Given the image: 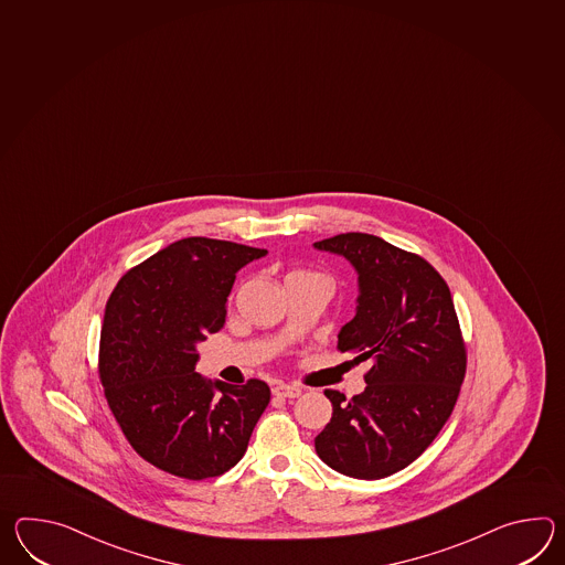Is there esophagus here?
<instances>
[{"instance_id":"obj_1","label":"esophagus","mask_w":565,"mask_h":565,"mask_svg":"<svg viewBox=\"0 0 565 565\" xmlns=\"http://www.w3.org/2000/svg\"><path fill=\"white\" fill-rule=\"evenodd\" d=\"M274 395L277 397H284V399H296V397H300L301 387L298 385H286V383H279L274 387Z\"/></svg>"}]
</instances>
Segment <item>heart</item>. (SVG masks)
I'll return each instance as SVG.
<instances>
[{
    "label": "heart",
    "instance_id": "obj_1",
    "mask_svg": "<svg viewBox=\"0 0 565 565\" xmlns=\"http://www.w3.org/2000/svg\"><path fill=\"white\" fill-rule=\"evenodd\" d=\"M288 277H322L318 274H308V271H296V274H289Z\"/></svg>",
    "mask_w": 565,
    "mask_h": 565
}]
</instances>
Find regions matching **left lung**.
Instances as JSON below:
<instances>
[{"mask_svg":"<svg viewBox=\"0 0 565 565\" xmlns=\"http://www.w3.org/2000/svg\"><path fill=\"white\" fill-rule=\"evenodd\" d=\"M344 257L359 296L339 349L369 361L363 393L327 391L330 424L316 454L344 477L379 480L412 465L448 422L465 381L466 349L446 281L419 255L375 235L344 233L313 243Z\"/></svg>","mask_w":565,"mask_h":565,"instance_id":"1","label":"left lung"}]
</instances>
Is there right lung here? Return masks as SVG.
Masks as SVG:
<instances>
[{"instance_id":"1","label":"right lung","mask_w":565,"mask_h":565,"mask_svg":"<svg viewBox=\"0 0 565 565\" xmlns=\"http://www.w3.org/2000/svg\"><path fill=\"white\" fill-rule=\"evenodd\" d=\"M265 255L231 241L180 238L127 271L105 306V397L134 450L163 472L218 477L247 451L269 403L267 383L237 387L194 366L199 342L225 324L238 269Z\"/></svg>"}]
</instances>
